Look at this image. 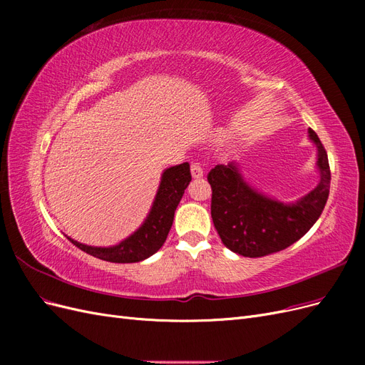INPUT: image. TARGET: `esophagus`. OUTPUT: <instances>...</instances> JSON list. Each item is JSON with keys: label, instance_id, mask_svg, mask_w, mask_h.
<instances>
[{"label": "esophagus", "instance_id": "esophagus-1", "mask_svg": "<svg viewBox=\"0 0 365 365\" xmlns=\"http://www.w3.org/2000/svg\"><path fill=\"white\" fill-rule=\"evenodd\" d=\"M190 170H192V176H193V178H196V180H197V178H202L204 170H202L201 163L193 161L192 165H190Z\"/></svg>", "mask_w": 365, "mask_h": 365}]
</instances>
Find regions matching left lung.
<instances>
[{"mask_svg":"<svg viewBox=\"0 0 365 365\" xmlns=\"http://www.w3.org/2000/svg\"><path fill=\"white\" fill-rule=\"evenodd\" d=\"M322 173L315 189L295 204H283L257 193L244 181L233 163L208 172L212 185V217L222 244L244 257H263L302 239L322 216L329 197L330 168L324 146L312 129Z\"/></svg>","mask_w":365,"mask_h":365,"instance_id":"1","label":"left lung"}]
</instances>
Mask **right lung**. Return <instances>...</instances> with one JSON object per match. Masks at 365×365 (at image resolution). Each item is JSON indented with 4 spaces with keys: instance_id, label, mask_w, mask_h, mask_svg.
Returning <instances> with one entry per match:
<instances>
[{
    "instance_id": "1",
    "label": "right lung",
    "mask_w": 365,
    "mask_h": 365,
    "mask_svg": "<svg viewBox=\"0 0 365 365\" xmlns=\"http://www.w3.org/2000/svg\"><path fill=\"white\" fill-rule=\"evenodd\" d=\"M192 181L189 163H182L168 169L163 173L160 189L155 201L150 208L148 219L134 235L125 239L121 244L109 248H97L79 244L73 239L71 244L81 248L93 257L113 263H134L141 262L155 254L168 239L175 210L178 207L184 190Z\"/></svg>"
}]
</instances>
